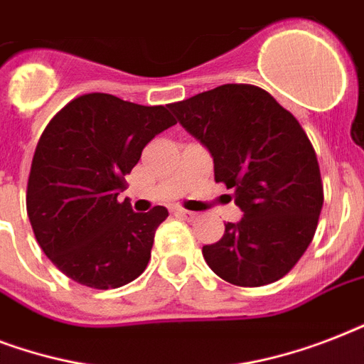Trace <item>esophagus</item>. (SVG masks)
Listing matches in <instances>:
<instances>
[{"instance_id":"1","label":"esophagus","mask_w":364,"mask_h":364,"mask_svg":"<svg viewBox=\"0 0 364 364\" xmlns=\"http://www.w3.org/2000/svg\"><path fill=\"white\" fill-rule=\"evenodd\" d=\"M176 213L179 217H185V219H188V221H193V219H196V213H194V211H188V210H183V208H177L176 210Z\"/></svg>"}]
</instances>
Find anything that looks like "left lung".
<instances>
[{
	"instance_id": "8db88e82",
	"label": "left lung",
	"mask_w": 364,
	"mask_h": 364,
	"mask_svg": "<svg viewBox=\"0 0 364 364\" xmlns=\"http://www.w3.org/2000/svg\"><path fill=\"white\" fill-rule=\"evenodd\" d=\"M183 128L210 149L215 181L232 188L243 217L204 245L225 282L260 287L291 272L314 240L323 181L304 128L255 85H221L168 105Z\"/></svg>"
}]
</instances>
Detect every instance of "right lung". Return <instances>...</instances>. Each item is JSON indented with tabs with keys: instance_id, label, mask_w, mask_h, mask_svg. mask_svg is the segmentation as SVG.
<instances>
[{
	"instance_id": "1",
	"label": "right lung",
	"mask_w": 364,
	"mask_h": 364,
	"mask_svg": "<svg viewBox=\"0 0 364 364\" xmlns=\"http://www.w3.org/2000/svg\"><path fill=\"white\" fill-rule=\"evenodd\" d=\"M164 105L82 94L50 119L31 160L26 210L37 243L60 272L117 289L147 268L164 205L134 213L117 196L143 147L176 124Z\"/></svg>"
}]
</instances>
